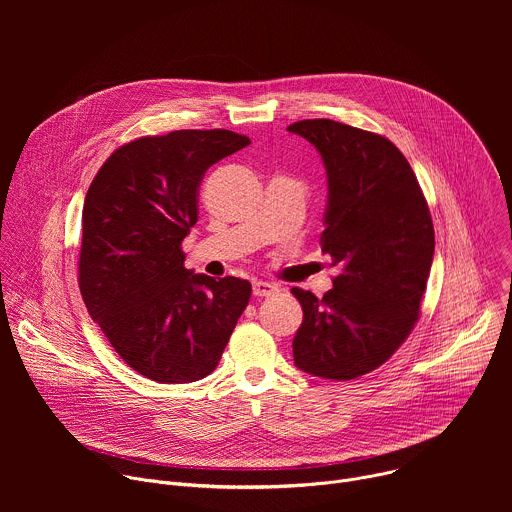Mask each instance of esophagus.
Returning <instances> with one entry per match:
<instances>
[{"mask_svg":"<svg viewBox=\"0 0 512 512\" xmlns=\"http://www.w3.org/2000/svg\"><path fill=\"white\" fill-rule=\"evenodd\" d=\"M277 291V285L273 283H267V281H253V296L255 298H265V296H271Z\"/></svg>","mask_w":512,"mask_h":512,"instance_id":"obj_1","label":"esophagus"}]
</instances>
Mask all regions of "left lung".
I'll return each instance as SVG.
<instances>
[{
	"label": "left lung",
	"mask_w": 512,
	"mask_h": 512,
	"mask_svg": "<svg viewBox=\"0 0 512 512\" xmlns=\"http://www.w3.org/2000/svg\"><path fill=\"white\" fill-rule=\"evenodd\" d=\"M287 131L322 156L328 202L320 241L338 271L322 300L291 289L304 310L294 362L308 375L350 381L389 360L419 318L435 249L429 208L387 137L332 119Z\"/></svg>",
	"instance_id": "obj_1"
}]
</instances>
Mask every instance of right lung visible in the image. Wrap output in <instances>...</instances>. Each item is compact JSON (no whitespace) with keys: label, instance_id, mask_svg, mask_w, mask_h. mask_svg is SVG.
<instances>
[{"label":"right lung","instance_id":"right-lung-1","mask_svg":"<svg viewBox=\"0 0 512 512\" xmlns=\"http://www.w3.org/2000/svg\"><path fill=\"white\" fill-rule=\"evenodd\" d=\"M251 143L229 129L135 139L109 156L83 206L79 285L115 352L158 383L210 375L251 298L239 277L184 267L204 172Z\"/></svg>","mask_w":512,"mask_h":512}]
</instances>
